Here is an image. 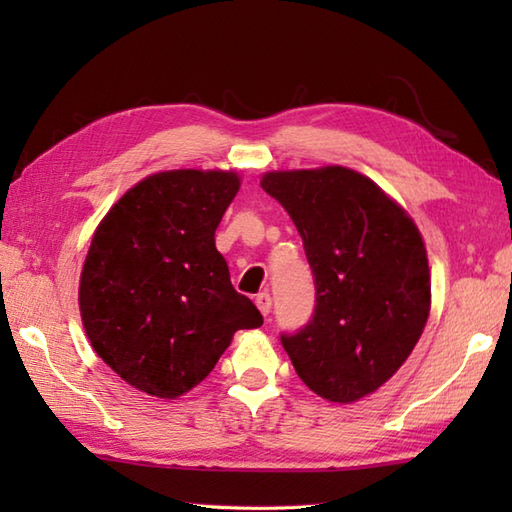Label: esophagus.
<instances>
[{
    "label": "esophagus",
    "instance_id": "obj_1",
    "mask_svg": "<svg viewBox=\"0 0 512 512\" xmlns=\"http://www.w3.org/2000/svg\"><path fill=\"white\" fill-rule=\"evenodd\" d=\"M255 306H257L259 312H262L264 317H266V314L270 312V308H273V299H270L268 292H259V295L255 297Z\"/></svg>",
    "mask_w": 512,
    "mask_h": 512
}]
</instances>
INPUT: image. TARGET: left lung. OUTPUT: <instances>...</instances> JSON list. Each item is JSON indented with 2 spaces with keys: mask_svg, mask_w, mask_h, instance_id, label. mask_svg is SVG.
I'll return each mask as SVG.
<instances>
[{
  "mask_svg": "<svg viewBox=\"0 0 512 512\" xmlns=\"http://www.w3.org/2000/svg\"><path fill=\"white\" fill-rule=\"evenodd\" d=\"M262 189L295 222L317 290L312 319L281 334V345L314 394L361 400L398 372L429 319L418 226L376 182L345 167L270 171Z\"/></svg>",
  "mask_w": 512,
  "mask_h": 512,
  "instance_id": "left-lung-1",
  "label": "left lung"
}]
</instances>
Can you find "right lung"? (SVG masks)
<instances>
[{"label": "right lung", "mask_w": 512, "mask_h": 512, "mask_svg": "<svg viewBox=\"0 0 512 512\" xmlns=\"http://www.w3.org/2000/svg\"><path fill=\"white\" fill-rule=\"evenodd\" d=\"M239 191L233 171L176 169L140 180L96 226L79 306L85 334L127 385L178 398L211 374L262 314L235 292L215 228Z\"/></svg>", "instance_id": "add662e5"}]
</instances>
